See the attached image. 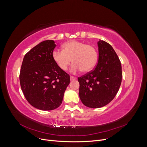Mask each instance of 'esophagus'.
<instances>
[{
	"label": "esophagus",
	"mask_w": 147,
	"mask_h": 147,
	"mask_svg": "<svg viewBox=\"0 0 147 147\" xmlns=\"http://www.w3.org/2000/svg\"><path fill=\"white\" fill-rule=\"evenodd\" d=\"M77 77H74V76H70V80H76Z\"/></svg>",
	"instance_id": "esophagus-1"
}]
</instances>
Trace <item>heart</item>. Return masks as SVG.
<instances>
[{
	"mask_svg": "<svg viewBox=\"0 0 147 147\" xmlns=\"http://www.w3.org/2000/svg\"><path fill=\"white\" fill-rule=\"evenodd\" d=\"M63 48V50H55L52 53L53 60L62 70L67 69L72 59V72H88L94 67L98 60L96 48L85 43L72 40L64 43Z\"/></svg>",
	"mask_w": 147,
	"mask_h": 147,
	"instance_id": "heart-1",
	"label": "heart"
}]
</instances>
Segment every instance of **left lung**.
<instances>
[{"label":"left lung","instance_id":"8db88e82","mask_svg":"<svg viewBox=\"0 0 147 147\" xmlns=\"http://www.w3.org/2000/svg\"><path fill=\"white\" fill-rule=\"evenodd\" d=\"M97 44L99 59L94 69L78 78L80 98L90 108L107 105L117 94L122 80L121 63L116 52L104 40Z\"/></svg>","mask_w":147,"mask_h":147}]
</instances>
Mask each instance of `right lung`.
Wrapping results in <instances>:
<instances>
[{
    "instance_id": "1",
    "label": "right lung",
    "mask_w": 147,
    "mask_h": 147,
    "mask_svg": "<svg viewBox=\"0 0 147 147\" xmlns=\"http://www.w3.org/2000/svg\"><path fill=\"white\" fill-rule=\"evenodd\" d=\"M56 47L51 40L43 41L25 55L20 74L22 91L29 103L42 110L59 107L70 83V76L53 60Z\"/></svg>"
}]
</instances>
